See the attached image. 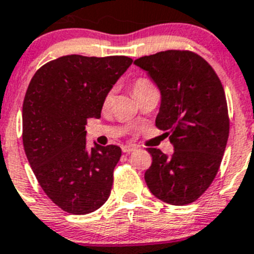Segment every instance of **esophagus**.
<instances>
[{
    "label": "esophagus",
    "instance_id": "esophagus-1",
    "mask_svg": "<svg viewBox=\"0 0 254 254\" xmlns=\"http://www.w3.org/2000/svg\"><path fill=\"white\" fill-rule=\"evenodd\" d=\"M135 149L136 147H134V145H123V152H125V153H130Z\"/></svg>",
    "mask_w": 254,
    "mask_h": 254
}]
</instances>
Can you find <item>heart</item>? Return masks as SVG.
Segmentation results:
<instances>
[{
  "label": "heart",
  "instance_id": "b5f03b06",
  "mask_svg": "<svg viewBox=\"0 0 254 254\" xmlns=\"http://www.w3.org/2000/svg\"><path fill=\"white\" fill-rule=\"evenodd\" d=\"M152 88H154V87H153V84H152L151 81L148 80V79L139 78V79H136V80L133 83V87H131V90H133L134 96L138 97V96H139V94L144 93V92H147V90L152 89ZM112 96H114V93H112V90H111V92H109V93H107V94H106L105 101H103V106H105V107L110 106V103L112 102Z\"/></svg>",
  "mask_w": 254,
  "mask_h": 254
}]
</instances>
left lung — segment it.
Segmentation results:
<instances>
[{
	"label": "left lung",
	"mask_w": 254,
	"mask_h": 254,
	"mask_svg": "<svg viewBox=\"0 0 254 254\" xmlns=\"http://www.w3.org/2000/svg\"><path fill=\"white\" fill-rule=\"evenodd\" d=\"M158 87L156 127L166 131L171 156L148 148L144 174L151 193L174 206L197 200L219 171L229 138L224 88L208 63L190 51L169 50L134 61Z\"/></svg>",
	"instance_id": "left-lung-1"
}]
</instances>
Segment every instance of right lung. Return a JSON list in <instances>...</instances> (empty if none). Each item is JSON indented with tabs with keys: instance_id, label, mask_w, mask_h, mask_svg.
Masks as SVG:
<instances>
[{
	"instance_id": "1",
	"label": "right lung",
	"mask_w": 254,
	"mask_h": 254,
	"mask_svg": "<svg viewBox=\"0 0 254 254\" xmlns=\"http://www.w3.org/2000/svg\"><path fill=\"white\" fill-rule=\"evenodd\" d=\"M133 60L69 55L35 72L23 103V144L35 178L56 206L72 215L100 208L111 193L118 145L87 149V119Z\"/></svg>"
}]
</instances>
